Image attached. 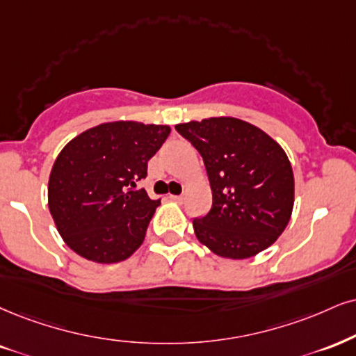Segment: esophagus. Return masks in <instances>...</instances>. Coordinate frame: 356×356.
<instances>
[{
	"label": "esophagus",
	"instance_id": "34e87169",
	"mask_svg": "<svg viewBox=\"0 0 356 356\" xmlns=\"http://www.w3.org/2000/svg\"><path fill=\"white\" fill-rule=\"evenodd\" d=\"M170 200L175 201V203H178V204H183V201H185V198H183V196H175V195H171Z\"/></svg>",
	"mask_w": 356,
	"mask_h": 356
}]
</instances>
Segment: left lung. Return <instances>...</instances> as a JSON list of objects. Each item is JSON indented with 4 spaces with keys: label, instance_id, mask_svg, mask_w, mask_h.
Segmentation results:
<instances>
[{
    "label": "left lung",
    "instance_id": "8db88e82",
    "mask_svg": "<svg viewBox=\"0 0 356 356\" xmlns=\"http://www.w3.org/2000/svg\"><path fill=\"white\" fill-rule=\"evenodd\" d=\"M203 156L213 206L193 221L196 238L216 256L249 259L277 241L292 216L293 171L266 131L234 117L178 124Z\"/></svg>",
    "mask_w": 356,
    "mask_h": 356
}]
</instances>
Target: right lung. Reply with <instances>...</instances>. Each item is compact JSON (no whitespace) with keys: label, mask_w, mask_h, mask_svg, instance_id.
Returning <instances> with one entry per match:
<instances>
[{"label":"right lung","mask_w":356,"mask_h":356,"mask_svg":"<svg viewBox=\"0 0 356 356\" xmlns=\"http://www.w3.org/2000/svg\"><path fill=\"white\" fill-rule=\"evenodd\" d=\"M168 125L107 122L82 131L57 155L47 204L64 243L87 261L115 264L142 245L160 200L137 183L170 135Z\"/></svg>","instance_id":"right-lung-1"}]
</instances>
